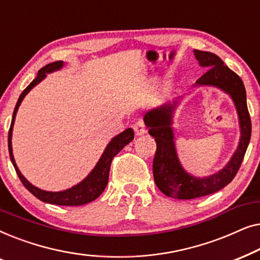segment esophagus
<instances>
[{"label":"esophagus","instance_id":"34e87169","mask_svg":"<svg viewBox=\"0 0 260 260\" xmlns=\"http://www.w3.org/2000/svg\"><path fill=\"white\" fill-rule=\"evenodd\" d=\"M134 131L136 134V136H142V135L147 134V126H145L143 120H137L134 124Z\"/></svg>","mask_w":260,"mask_h":260}]
</instances>
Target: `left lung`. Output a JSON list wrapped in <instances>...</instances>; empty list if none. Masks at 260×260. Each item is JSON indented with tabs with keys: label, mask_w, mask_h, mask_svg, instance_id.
<instances>
[{
	"label": "left lung",
	"mask_w": 260,
	"mask_h": 260,
	"mask_svg": "<svg viewBox=\"0 0 260 260\" xmlns=\"http://www.w3.org/2000/svg\"><path fill=\"white\" fill-rule=\"evenodd\" d=\"M194 55L199 65L208 69L204 76L195 81L194 87H218L232 98L239 119L240 140L232 157L221 170L209 176L197 177L183 168L176 154L172 125L174 111L180 104V98L149 110L143 119L149 127V135L155 138L157 145L152 162L155 183L167 197L180 200L205 197L227 186L240 168L250 143L252 129L246 104V91L239 76L230 70L218 55L211 52L194 49Z\"/></svg>",
	"instance_id": "obj_1"
}]
</instances>
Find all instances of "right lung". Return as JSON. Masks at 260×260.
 <instances>
[{
	"label": "right lung",
	"instance_id": "right-lung-1",
	"mask_svg": "<svg viewBox=\"0 0 260 260\" xmlns=\"http://www.w3.org/2000/svg\"><path fill=\"white\" fill-rule=\"evenodd\" d=\"M63 65H65L63 61H55V62L48 63V65H46L45 67H42V69L38 72L37 78H35V79L31 81L26 88H24L22 93L20 94L19 101H17L15 109H14L12 124H10V129L8 134V149H9L10 161H12L14 168L16 170L17 176L20 177L21 182L23 183V186L26 187L35 198H38L39 200L47 202V204H52V205L81 206L95 200V199H97L99 195L104 191L109 181V173H110V167H111L112 158L115 157V156L118 154V152L122 150L126 144H129L130 142L134 140V130L131 129V127L124 130L123 133L117 135V136L113 137L112 140L109 142V144L106 145L105 150L102 154L101 158H99V161L97 162V165L94 166V168L91 170V173L88 174L83 181H80V182L77 183L76 186L61 191H48V190L40 189V188L33 186V184H31L29 181H28L26 177L21 174L19 168H17L15 159H14V155H13V147H12L13 126H14V122H15L17 110H19V106L21 105V103H22L23 98L26 97L28 92H29L31 88L37 86L39 83H41V81L47 77L48 73L59 71L60 69H62Z\"/></svg>",
	"mask_w": 260,
	"mask_h": 260
}]
</instances>
